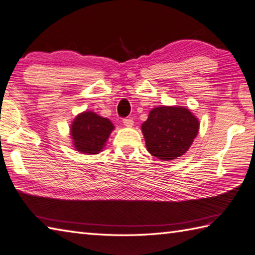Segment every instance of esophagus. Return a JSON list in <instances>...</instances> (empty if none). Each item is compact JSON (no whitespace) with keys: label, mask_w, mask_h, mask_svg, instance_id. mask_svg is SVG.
I'll use <instances>...</instances> for the list:
<instances>
[{"label":"esophagus","mask_w":255,"mask_h":255,"mask_svg":"<svg viewBox=\"0 0 255 255\" xmlns=\"http://www.w3.org/2000/svg\"><path fill=\"white\" fill-rule=\"evenodd\" d=\"M123 123L126 127H132L133 126V119L132 118H124Z\"/></svg>","instance_id":"1"}]
</instances>
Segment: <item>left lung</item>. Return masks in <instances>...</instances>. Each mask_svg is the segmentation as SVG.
Segmentation results:
<instances>
[{
  "mask_svg": "<svg viewBox=\"0 0 255 255\" xmlns=\"http://www.w3.org/2000/svg\"><path fill=\"white\" fill-rule=\"evenodd\" d=\"M199 122L187 108L161 106L149 113L141 130L149 152L160 160L183 155L197 136Z\"/></svg>",
  "mask_w": 255,
  "mask_h": 255,
  "instance_id": "obj_1",
  "label": "left lung"
}]
</instances>
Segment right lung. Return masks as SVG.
<instances>
[{"mask_svg": "<svg viewBox=\"0 0 255 255\" xmlns=\"http://www.w3.org/2000/svg\"><path fill=\"white\" fill-rule=\"evenodd\" d=\"M114 126L110 119L93 112L80 114L72 123L71 137L74 148L85 154H96L104 148Z\"/></svg>", "mask_w": 255, "mask_h": 255, "instance_id": "right-lung-1", "label": "right lung"}]
</instances>
